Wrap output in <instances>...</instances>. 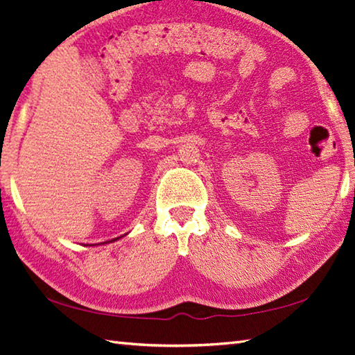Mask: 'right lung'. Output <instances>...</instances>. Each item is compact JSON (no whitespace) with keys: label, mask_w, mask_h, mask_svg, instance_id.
I'll return each instance as SVG.
<instances>
[{"label":"right lung","mask_w":355,"mask_h":355,"mask_svg":"<svg viewBox=\"0 0 355 355\" xmlns=\"http://www.w3.org/2000/svg\"><path fill=\"white\" fill-rule=\"evenodd\" d=\"M106 243H107V241H106Z\"/></svg>","instance_id":"1"}]
</instances>
